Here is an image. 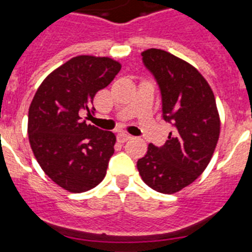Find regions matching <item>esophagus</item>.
Listing matches in <instances>:
<instances>
[{
    "label": "esophagus",
    "mask_w": 252,
    "mask_h": 252,
    "mask_svg": "<svg viewBox=\"0 0 252 252\" xmlns=\"http://www.w3.org/2000/svg\"><path fill=\"white\" fill-rule=\"evenodd\" d=\"M131 136L128 135V133H125V132H120L119 135H117V140H119L120 142H125L127 141V140H130Z\"/></svg>",
    "instance_id": "1"
}]
</instances>
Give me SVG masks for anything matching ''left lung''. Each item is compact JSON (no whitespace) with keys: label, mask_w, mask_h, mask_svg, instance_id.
<instances>
[{"label":"left lung","mask_w":252,"mask_h":252,"mask_svg":"<svg viewBox=\"0 0 252 252\" xmlns=\"http://www.w3.org/2000/svg\"><path fill=\"white\" fill-rule=\"evenodd\" d=\"M141 55L159 84L162 119L173 124L174 131L160 148L149 145L145 157L137 160V169L150 188L173 194L207 168L221 121L212 88L194 66L161 49H148Z\"/></svg>","instance_id":"1"}]
</instances>
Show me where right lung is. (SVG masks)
I'll use <instances>...</instances> for the list:
<instances>
[{
	"mask_svg": "<svg viewBox=\"0 0 252 252\" xmlns=\"http://www.w3.org/2000/svg\"><path fill=\"white\" fill-rule=\"evenodd\" d=\"M121 70L107 57L79 55L50 73L29 108L28 133L39 165L68 192L94 188L106 177L115 153V133L87 125L93 98ZM88 119V117H86Z\"/></svg>",
	"mask_w": 252,
	"mask_h": 252,
	"instance_id": "add662e5",
	"label": "right lung"
}]
</instances>
